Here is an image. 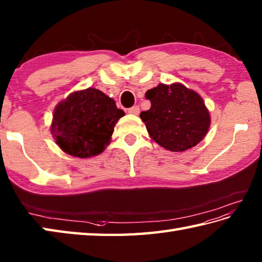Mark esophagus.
<instances>
[{
	"label": "esophagus",
	"mask_w": 262,
	"mask_h": 262,
	"mask_svg": "<svg viewBox=\"0 0 262 262\" xmlns=\"http://www.w3.org/2000/svg\"><path fill=\"white\" fill-rule=\"evenodd\" d=\"M127 113L133 114V115H138L139 113H140V107H139V106H137V105L132 106V107L127 110Z\"/></svg>",
	"instance_id": "esophagus-1"
}]
</instances>
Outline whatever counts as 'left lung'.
<instances>
[{"instance_id":"8db88e82","label":"left lung","mask_w":262,"mask_h":262,"mask_svg":"<svg viewBox=\"0 0 262 262\" xmlns=\"http://www.w3.org/2000/svg\"><path fill=\"white\" fill-rule=\"evenodd\" d=\"M146 98L151 107L140 113L148 133L159 146L170 151L194 147L207 135L210 116L204 100L181 83L149 89Z\"/></svg>"}]
</instances>
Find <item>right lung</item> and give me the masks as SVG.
<instances>
[{"label":"right lung","mask_w":262,"mask_h":262,"mask_svg":"<svg viewBox=\"0 0 262 262\" xmlns=\"http://www.w3.org/2000/svg\"><path fill=\"white\" fill-rule=\"evenodd\" d=\"M124 112L114 99L95 88L72 93L56 106L51 131L56 143L71 156H96L108 145Z\"/></svg>","instance_id":"1"}]
</instances>
